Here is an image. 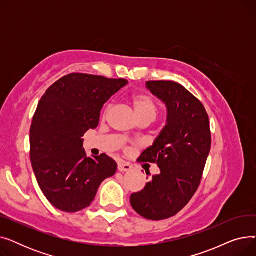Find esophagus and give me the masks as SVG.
Wrapping results in <instances>:
<instances>
[{
  "instance_id": "34e87169",
  "label": "esophagus",
  "mask_w": 256,
  "mask_h": 256,
  "mask_svg": "<svg viewBox=\"0 0 256 256\" xmlns=\"http://www.w3.org/2000/svg\"><path fill=\"white\" fill-rule=\"evenodd\" d=\"M132 168V166L130 163L124 162V160H120V162L118 163V170H119L120 172L130 171Z\"/></svg>"
}]
</instances>
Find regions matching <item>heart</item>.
I'll use <instances>...</instances> for the list:
<instances>
[{
	"instance_id": "obj_1",
	"label": "heart",
	"mask_w": 256,
	"mask_h": 256,
	"mask_svg": "<svg viewBox=\"0 0 256 256\" xmlns=\"http://www.w3.org/2000/svg\"><path fill=\"white\" fill-rule=\"evenodd\" d=\"M130 104L137 118H148L152 121L156 118L158 111V104L152 96L145 93L135 94V96L130 98ZM110 109L111 104H108L102 114L104 117H106V114L109 113Z\"/></svg>"
}]
</instances>
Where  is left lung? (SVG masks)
Listing matches in <instances>:
<instances>
[{
	"mask_svg": "<svg viewBox=\"0 0 256 256\" xmlns=\"http://www.w3.org/2000/svg\"><path fill=\"white\" fill-rule=\"evenodd\" d=\"M146 87L167 106V124L138 162L154 163L160 173L130 195V204L145 219H168L196 193L210 150L208 115L197 98L172 80H148ZM147 176L150 173L146 172Z\"/></svg>",
	"mask_w": 256,
	"mask_h": 256,
	"instance_id": "1",
	"label": "left lung"
}]
</instances>
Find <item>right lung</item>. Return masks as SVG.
Here are the masks:
<instances>
[{
    "label": "right lung",
    "instance_id": "right-lung-1",
    "mask_svg": "<svg viewBox=\"0 0 256 256\" xmlns=\"http://www.w3.org/2000/svg\"><path fill=\"white\" fill-rule=\"evenodd\" d=\"M124 78L70 74L39 100L30 128V158L37 182L56 208L76 212L88 208L100 184L117 164L102 154L87 158L84 134L100 122L102 106L126 85Z\"/></svg>",
    "mask_w": 256,
    "mask_h": 256
}]
</instances>
